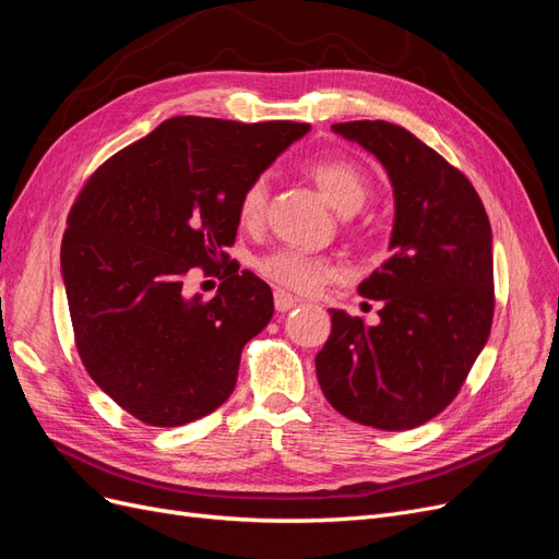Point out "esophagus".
I'll return each instance as SVG.
<instances>
[{"mask_svg":"<svg viewBox=\"0 0 559 559\" xmlns=\"http://www.w3.org/2000/svg\"><path fill=\"white\" fill-rule=\"evenodd\" d=\"M296 306H298V298L296 296L286 294V292H275V310L277 312H289Z\"/></svg>","mask_w":559,"mask_h":559,"instance_id":"obj_1","label":"esophagus"}]
</instances>
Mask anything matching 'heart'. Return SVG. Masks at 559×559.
<instances>
[{
    "label": "heart",
    "instance_id": "1",
    "mask_svg": "<svg viewBox=\"0 0 559 559\" xmlns=\"http://www.w3.org/2000/svg\"><path fill=\"white\" fill-rule=\"evenodd\" d=\"M308 173L319 186L331 207L341 214H354L361 210L370 195V179L357 163L343 158L314 160ZM270 181L267 175L253 177L238 198V222L245 228H257L267 207ZM257 270L280 289L294 294H317L321 286L341 277V265L329 257H312V253L282 247L267 251L257 261Z\"/></svg>",
    "mask_w": 559,
    "mask_h": 559
}]
</instances>
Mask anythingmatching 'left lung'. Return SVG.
<instances>
[{"instance_id":"left-lung-1","label":"left lung","mask_w":559,"mask_h":559,"mask_svg":"<svg viewBox=\"0 0 559 559\" xmlns=\"http://www.w3.org/2000/svg\"><path fill=\"white\" fill-rule=\"evenodd\" d=\"M392 179V257L359 284L380 324L331 310L317 380L333 408L382 431L425 425L460 394L495 317L492 228L464 173L411 130L386 121L335 123ZM366 306V302H364Z\"/></svg>"}]
</instances>
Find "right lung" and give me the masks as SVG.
<instances>
[{
	"label": "right lung",
	"instance_id": "right-lung-1",
	"mask_svg": "<svg viewBox=\"0 0 559 559\" xmlns=\"http://www.w3.org/2000/svg\"><path fill=\"white\" fill-rule=\"evenodd\" d=\"M308 130L175 116L76 195L60 249L74 343L95 384L144 425H189L233 394L242 347L275 312L270 286L228 261L238 198ZM193 266L217 270L214 299L182 296Z\"/></svg>",
	"mask_w": 559,
	"mask_h": 559
}]
</instances>
